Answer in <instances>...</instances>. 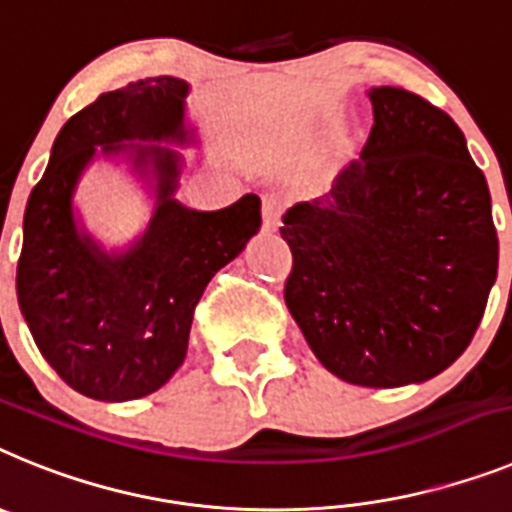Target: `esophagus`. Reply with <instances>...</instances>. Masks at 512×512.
Returning <instances> with one entry per match:
<instances>
[{
	"label": "esophagus",
	"instance_id": "obj_1",
	"mask_svg": "<svg viewBox=\"0 0 512 512\" xmlns=\"http://www.w3.org/2000/svg\"><path fill=\"white\" fill-rule=\"evenodd\" d=\"M281 213H283V203L275 198V195H268L265 201H262V231H275L278 224H281Z\"/></svg>",
	"mask_w": 512,
	"mask_h": 512
}]
</instances>
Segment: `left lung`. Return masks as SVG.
<instances>
[{"mask_svg":"<svg viewBox=\"0 0 512 512\" xmlns=\"http://www.w3.org/2000/svg\"><path fill=\"white\" fill-rule=\"evenodd\" d=\"M361 159L283 216L286 306L342 381L373 389L446 371L497 278L490 188L461 128L404 87L371 90Z\"/></svg>","mask_w":512,"mask_h":512,"instance_id":"8db88e82","label":"left lung"}]
</instances>
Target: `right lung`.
<instances>
[{"instance_id": "add662e5", "label": "right lung", "mask_w": 512, "mask_h": 512, "mask_svg": "<svg viewBox=\"0 0 512 512\" xmlns=\"http://www.w3.org/2000/svg\"><path fill=\"white\" fill-rule=\"evenodd\" d=\"M188 84L149 77L105 92L71 115L53 141L51 162L28 198L17 260V301L48 366L74 391L100 402H128L167 384L188 353L195 306L216 270L260 231V198L242 195L221 211H190L172 198L180 157L139 146L154 162L159 206L131 252L102 255L71 216L79 172L121 141H185Z\"/></svg>"}]
</instances>
